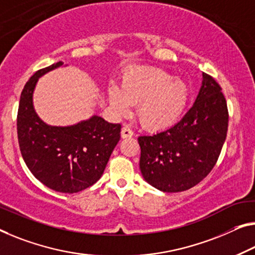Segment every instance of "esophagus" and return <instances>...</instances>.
Listing matches in <instances>:
<instances>
[{
    "label": "esophagus",
    "mask_w": 255,
    "mask_h": 255,
    "mask_svg": "<svg viewBox=\"0 0 255 255\" xmlns=\"http://www.w3.org/2000/svg\"><path fill=\"white\" fill-rule=\"evenodd\" d=\"M133 134H134V133H133V131L128 127L122 128V131H121V135H122V138H131V136H133Z\"/></svg>",
    "instance_id": "1"
}]
</instances>
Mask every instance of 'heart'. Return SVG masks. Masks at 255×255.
<instances>
[{
	"mask_svg": "<svg viewBox=\"0 0 255 255\" xmlns=\"http://www.w3.org/2000/svg\"><path fill=\"white\" fill-rule=\"evenodd\" d=\"M187 84L157 68H140L128 74L121 91L109 89L112 107L124 114L128 105H138L140 123L149 130H164L181 116L188 101Z\"/></svg>",
	"mask_w": 255,
	"mask_h": 255,
	"instance_id": "heart-1",
	"label": "heart"
}]
</instances>
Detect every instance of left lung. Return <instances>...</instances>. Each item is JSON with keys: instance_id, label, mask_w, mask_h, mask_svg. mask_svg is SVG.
<instances>
[{"instance_id": "1", "label": "left lung", "mask_w": 255, "mask_h": 255, "mask_svg": "<svg viewBox=\"0 0 255 255\" xmlns=\"http://www.w3.org/2000/svg\"><path fill=\"white\" fill-rule=\"evenodd\" d=\"M195 104L167 130L138 138L140 170L148 183L165 193L193 188L218 162L228 131L229 113L221 87L209 74Z\"/></svg>"}]
</instances>
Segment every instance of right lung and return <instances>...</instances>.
Masks as SVG:
<instances>
[{
    "instance_id": "add662e5",
    "label": "right lung",
    "mask_w": 255,
    "mask_h": 255,
    "mask_svg": "<svg viewBox=\"0 0 255 255\" xmlns=\"http://www.w3.org/2000/svg\"><path fill=\"white\" fill-rule=\"evenodd\" d=\"M64 62L37 70L22 89L17 115L19 148L27 167L50 189L74 194L101 178L121 138V124L99 116L72 127H50L38 119L33 91L38 77Z\"/></svg>"
}]
</instances>
